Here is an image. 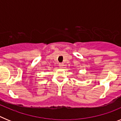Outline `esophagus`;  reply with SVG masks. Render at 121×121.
I'll return each mask as SVG.
<instances>
[{"instance_id": "esophagus-1", "label": "esophagus", "mask_w": 121, "mask_h": 121, "mask_svg": "<svg viewBox=\"0 0 121 121\" xmlns=\"http://www.w3.org/2000/svg\"><path fill=\"white\" fill-rule=\"evenodd\" d=\"M63 66H64V64H63V63H59V67L60 68H62Z\"/></svg>"}]
</instances>
